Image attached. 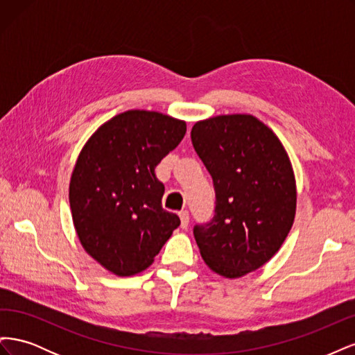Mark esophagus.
Returning <instances> with one entry per match:
<instances>
[{
  "label": "esophagus",
  "instance_id": "obj_1",
  "mask_svg": "<svg viewBox=\"0 0 355 355\" xmlns=\"http://www.w3.org/2000/svg\"><path fill=\"white\" fill-rule=\"evenodd\" d=\"M179 218H180V227L187 230L188 225H189V213L188 210H182L179 211Z\"/></svg>",
  "mask_w": 355,
  "mask_h": 355
}]
</instances>
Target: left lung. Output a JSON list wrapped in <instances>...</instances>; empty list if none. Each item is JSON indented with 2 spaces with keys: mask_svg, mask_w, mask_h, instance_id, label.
I'll return each instance as SVG.
<instances>
[{
  "mask_svg": "<svg viewBox=\"0 0 355 355\" xmlns=\"http://www.w3.org/2000/svg\"><path fill=\"white\" fill-rule=\"evenodd\" d=\"M213 179L216 206L194 237L210 270L227 278L256 271L280 250L296 211V185L286 149L253 115H219L191 130Z\"/></svg>",
  "mask_w": 355,
  "mask_h": 355,
  "instance_id": "1",
  "label": "left lung"
}]
</instances>
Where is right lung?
Returning <instances> with one entry per match:
<instances>
[{
  "instance_id": "add662e5",
  "label": "right lung",
  "mask_w": 355,
  "mask_h": 355,
  "mask_svg": "<svg viewBox=\"0 0 355 355\" xmlns=\"http://www.w3.org/2000/svg\"><path fill=\"white\" fill-rule=\"evenodd\" d=\"M185 133V121L132 110L101 125L80 153L69 184L73 227L84 250L112 274L146 270L180 225L161 206L155 167Z\"/></svg>"
}]
</instances>
